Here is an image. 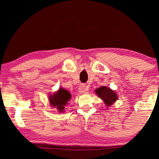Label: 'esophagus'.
I'll list each match as a JSON object with an SVG mask.
<instances>
[{"mask_svg":"<svg viewBox=\"0 0 159 159\" xmlns=\"http://www.w3.org/2000/svg\"><path fill=\"white\" fill-rule=\"evenodd\" d=\"M88 90V88L85 84H81L79 88V91L81 93H85Z\"/></svg>","mask_w":159,"mask_h":159,"instance_id":"obj_1","label":"esophagus"}]
</instances>
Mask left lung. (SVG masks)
<instances>
[{
    "mask_svg": "<svg viewBox=\"0 0 159 159\" xmlns=\"http://www.w3.org/2000/svg\"><path fill=\"white\" fill-rule=\"evenodd\" d=\"M95 93L100 98L103 100L106 107H110L116 101L118 95L114 90L106 86H101V88L95 89Z\"/></svg>",
    "mask_w": 159,
    "mask_h": 159,
    "instance_id": "left-lung-1",
    "label": "left lung"
}]
</instances>
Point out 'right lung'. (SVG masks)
<instances>
[{
	"label": "right lung",
	"mask_w": 159,
	"mask_h": 159,
	"mask_svg": "<svg viewBox=\"0 0 159 159\" xmlns=\"http://www.w3.org/2000/svg\"><path fill=\"white\" fill-rule=\"evenodd\" d=\"M71 98V95L68 90L60 88L53 95H49V103L52 107L56 108L58 112L64 113L65 106L68 105V102Z\"/></svg>",
	"instance_id": "1"
}]
</instances>
